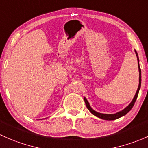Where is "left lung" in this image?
<instances>
[{
	"label": "left lung",
	"mask_w": 148,
	"mask_h": 148,
	"mask_svg": "<svg viewBox=\"0 0 148 148\" xmlns=\"http://www.w3.org/2000/svg\"><path fill=\"white\" fill-rule=\"evenodd\" d=\"M135 54H136L137 56V58H138V69H139V85H138V90H137L136 93H135V97H133V99H132L130 104L128 106H127L125 109H123V110L120 111V112H117V113L115 114H103V113H100V112H97L96 111L94 110L90 107V106L89 103H88V101L87 100V99L84 97V100H85V105H86V107L88 110H89L90 112L92 115H95V116L97 117V118H100L103 120H114L118 119V118H121V117L124 116V115H125L126 114H127V112L132 109V108L133 107L134 104H135V101H136L137 100V97H138V92H139V90L140 89V86H141V69L140 68V65H139V58H138V53H137L136 51H135Z\"/></svg>",
	"instance_id": "left-lung-1"
}]
</instances>
